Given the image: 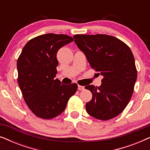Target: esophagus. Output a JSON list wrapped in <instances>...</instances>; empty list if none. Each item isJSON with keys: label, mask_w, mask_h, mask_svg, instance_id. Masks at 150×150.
<instances>
[{"label": "esophagus", "mask_w": 150, "mask_h": 150, "mask_svg": "<svg viewBox=\"0 0 150 150\" xmlns=\"http://www.w3.org/2000/svg\"><path fill=\"white\" fill-rule=\"evenodd\" d=\"M78 89L80 90V91H82V90L85 89V87L82 85H78Z\"/></svg>", "instance_id": "esophagus-1"}]
</instances>
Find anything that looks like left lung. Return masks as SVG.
<instances>
[{
    "mask_svg": "<svg viewBox=\"0 0 150 150\" xmlns=\"http://www.w3.org/2000/svg\"><path fill=\"white\" fill-rule=\"evenodd\" d=\"M74 38L91 67L104 76L100 87H85L92 93L85 106L87 112L102 121L115 117L134 91L137 70L132 51L122 40L108 35H75Z\"/></svg>",
    "mask_w": 150,
    "mask_h": 150,
    "instance_id": "1",
    "label": "left lung"
}]
</instances>
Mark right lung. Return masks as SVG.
Instances as JSON below:
<instances>
[{"mask_svg": "<svg viewBox=\"0 0 150 150\" xmlns=\"http://www.w3.org/2000/svg\"><path fill=\"white\" fill-rule=\"evenodd\" d=\"M73 41L63 34L42 35L28 41L18 57V85L24 102L38 117L50 120L59 115L77 91V84L63 85L54 79L57 53Z\"/></svg>", "mask_w": 150, "mask_h": 150, "instance_id": "right-lung-1", "label": "right lung"}]
</instances>
